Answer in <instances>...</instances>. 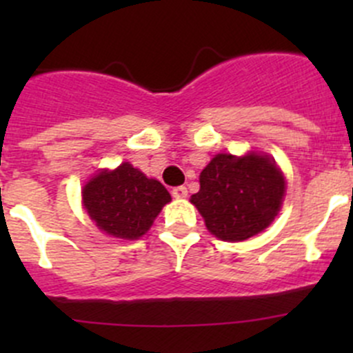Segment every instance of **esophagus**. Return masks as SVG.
I'll use <instances>...</instances> for the list:
<instances>
[{"mask_svg":"<svg viewBox=\"0 0 353 353\" xmlns=\"http://www.w3.org/2000/svg\"><path fill=\"white\" fill-rule=\"evenodd\" d=\"M172 196L176 199H183L188 196V190L184 186H177L172 190Z\"/></svg>","mask_w":353,"mask_h":353,"instance_id":"obj_1","label":"esophagus"}]
</instances>
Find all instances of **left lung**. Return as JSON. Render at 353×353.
Masks as SVG:
<instances>
[{
	"label": "left lung",
	"mask_w": 353,
	"mask_h": 353,
	"mask_svg": "<svg viewBox=\"0 0 353 353\" xmlns=\"http://www.w3.org/2000/svg\"><path fill=\"white\" fill-rule=\"evenodd\" d=\"M285 196V179L275 160L249 152L219 154L199 174L191 203L210 232L222 241H245L275 220Z\"/></svg>",
	"instance_id": "left-lung-1"
}]
</instances>
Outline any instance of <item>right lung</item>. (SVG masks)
Wrapping results in <instances>:
<instances>
[{"instance_id": "obj_1", "label": "right lung", "mask_w": 353, "mask_h": 353, "mask_svg": "<svg viewBox=\"0 0 353 353\" xmlns=\"http://www.w3.org/2000/svg\"><path fill=\"white\" fill-rule=\"evenodd\" d=\"M83 208L95 225L117 239H140L150 229L170 194L130 162L102 169L81 190Z\"/></svg>"}]
</instances>
